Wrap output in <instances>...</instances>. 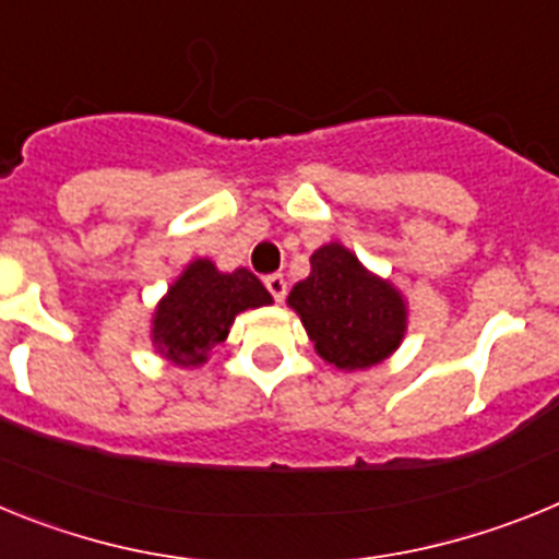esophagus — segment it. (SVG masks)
I'll return each mask as SVG.
<instances>
[{
	"label": "esophagus",
	"instance_id": "esophagus-1",
	"mask_svg": "<svg viewBox=\"0 0 559 559\" xmlns=\"http://www.w3.org/2000/svg\"><path fill=\"white\" fill-rule=\"evenodd\" d=\"M265 288H269V294L274 296L276 302H283L285 294H288V283H285L283 274H269V276H265Z\"/></svg>",
	"mask_w": 559,
	"mask_h": 559
}]
</instances>
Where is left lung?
I'll use <instances>...</instances> for the list:
<instances>
[{
    "label": "left lung",
    "instance_id": "1",
    "mask_svg": "<svg viewBox=\"0 0 559 559\" xmlns=\"http://www.w3.org/2000/svg\"><path fill=\"white\" fill-rule=\"evenodd\" d=\"M288 308L302 319L319 358L344 372L378 367L408 330L406 296L338 240L313 251L310 274L290 288Z\"/></svg>",
    "mask_w": 559,
    "mask_h": 559
}]
</instances>
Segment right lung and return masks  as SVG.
Listing matches in <instances>:
<instances>
[{"mask_svg": "<svg viewBox=\"0 0 559 559\" xmlns=\"http://www.w3.org/2000/svg\"><path fill=\"white\" fill-rule=\"evenodd\" d=\"M271 302L265 285L249 269L221 271L210 257H195L153 308V347L176 367L195 369L226 341L235 316Z\"/></svg>", "mask_w": 559, "mask_h": 559, "instance_id": "obj_1", "label": "right lung"}]
</instances>
